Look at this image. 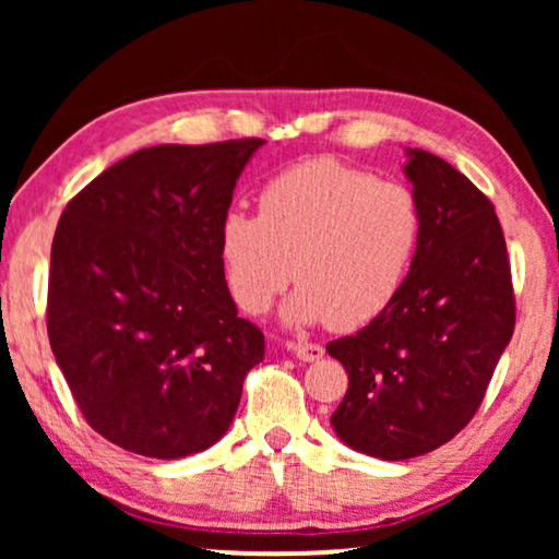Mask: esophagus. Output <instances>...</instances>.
Returning a JSON list of instances; mask_svg holds the SVG:
<instances>
[{"mask_svg":"<svg viewBox=\"0 0 559 559\" xmlns=\"http://www.w3.org/2000/svg\"><path fill=\"white\" fill-rule=\"evenodd\" d=\"M289 350L300 358V361H320V358L325 356V348L320 346V343H289Z\"/></svg>","mask_w":559,"mask_h":559,"instance_id":"1","label":"esophagus"}]
</instances>
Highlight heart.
<instances>
[{"label":"heart","mask_w":559,"mask_h":559,"mask_svg":"<svg viewBox=\"0 0 559 559\" xmlns=\"http://www.w3.org/2000/svg\"><path fill=\"white\" fill-rule=\"evenodd\" d=\"M423 241L417 195L333 157H316L266 180L259 216L228 211L218 254L234 302L249 316L272 308L289 280L293 325L354 331L379 318L407 280Z\"/></svg>","instance_id":"1"}]
</instances>
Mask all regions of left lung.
Returning a JSON list of instances; mask_svg holds the SVG:
<instances>
[{
  "label": "left lung",
  "instance_id": "obj_1",
  "mask_svg": "<svg viewBox=\"0 0 559 559\" xmlns=\"http://www.w3.org/2000/svg\"><path fill=\"white\" fill-rule=\"evenodd\" d=\"M423 241L394 302L328 343L348 373L331 425L348 448L409 461L453 440L514 333L507 241L488 198L445 159L407 147Z\"/></svg>",
  "mask_w": 559,
  "mask_h": 559
}]
</instances>
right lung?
Returning <instances> with one entry per match:
<instances>
[{
    "instance_id": "obj_1",
    "label": "right lung",
    "mask_w": 559,
    "mask_h": 559,
    "mask_svg": "<svg viewBox=\"0 0 559 559\" xmlns=\"http://www.w3.org/2000/svg\"><path fill=\"white\" fill-rule=\"evenodd\" d=\"M262 140L134 152L66 205L50 251L48 335L83 417L129 453L175 461L218 442L264 335L239 318L221 218Z\"/></svg>"
}]
</instances>
